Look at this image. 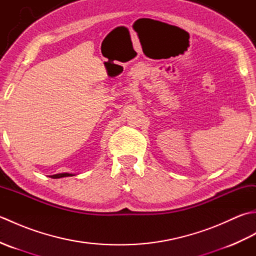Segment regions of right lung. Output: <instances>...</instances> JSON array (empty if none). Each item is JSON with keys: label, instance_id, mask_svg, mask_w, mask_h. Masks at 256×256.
Segmentation results:
<instances>
[{"label": "right lung", "instance_id": "add662e5", "mask_svg": "<svg viewBox=\"0 0 256 256\" xmlns=\"http://www.w3.org/2000/svg\"><path fill=\"white\" fill-rule=\"evenodd\" d=\"M68 176H74L72 174L64 172V174H56V175H52L50 178H62V177H68Z\"/></svg>", "mask_w": 256, "mask_h": 256}]
</instances>
